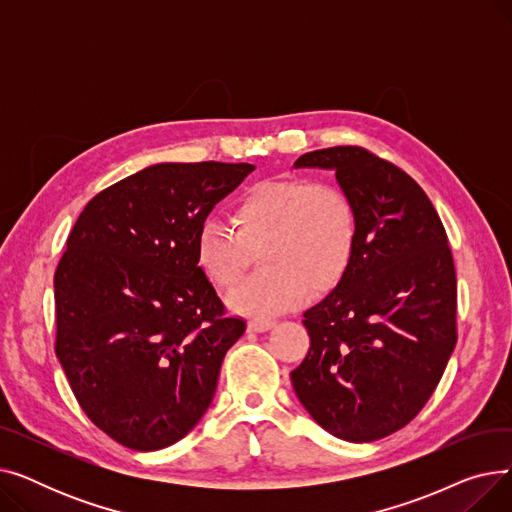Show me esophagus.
I'll return each instance as SVG.
<instances>
[{
  "instance_id": "34e87169",
  "label": "esophagus",
  "mask_w": 512,
  "mask_h": 512,
  "mask_svg": "<svg viewBox=\"0 0 512 512\" xmlns=\"http://www.w3.org/2000/svg\"><path fill=\"white\" fill-rule=\"evenodd\" d=\"M274 326V319L270 317H255L249 321V332H265Z\"/></svg>"
}]
</instances>
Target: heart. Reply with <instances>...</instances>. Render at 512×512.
I'll use <instances>...</instances> for the list:
<instances>
[{
	"label": "heart",
	"mask_w": 512,
	"mask_h": 512,
	"mask_svg": "<svg viewBox=\"0 0 512 512\" xmlns=\"http://www.w3.org/2000/svg\"><path fill=\"white\" fill-rule=\"evenodd\" d=\"M228 224L205 218L193 240L199 272L230 288L259 251V274L228 294L238 313H274L336 290L351 272L359 247V213L340 186L311 180H263L232 207Z\"/></svg>",
	"instance_id": "b5f03b06"
}]
</instances>
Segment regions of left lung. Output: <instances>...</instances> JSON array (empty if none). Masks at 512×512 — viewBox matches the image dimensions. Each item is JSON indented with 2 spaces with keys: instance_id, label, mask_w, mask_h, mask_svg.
I'll list each match as a JSON object with an SVG mask.
<instances>
[{
  "instance_id": "obj_1",
  "label": "left lung",
  "mask_w": 512,
  "mask_h": 512,
  "mask_svg": "<svg viewBox=\"0 0 512 512\" xmlns=\"http://www.w3.org/2000/svg\"><path fill=\"white\" fill-rule=\"evenodd\" d=\"M359 213L346 280L305 313L309 353L290 371L311 417L336 438L371 442L405 427L442 380L456 344V272L423 188L359 145L317 149Z\"/></svg>"
}]
</instances>
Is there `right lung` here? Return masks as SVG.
Masks as SVG:
<instances>
[{
  "label": "right lung",
  "instance_id": "1",
  "mask_svg": "<svg viewBox=\"0 0 512 512\" xmlns=\"http://www.w3.org/2000/svg\"><path fill=\"white\" fill-rule=\"evenodd\" d=\"M251 164H157L97 193L53 276L56 355L85 415L132 450L184 438L245 334L199 272L193 240Z\"/></svg>",
  "mask_w": 512,
  "mask_h": 512
}]
</instances>
